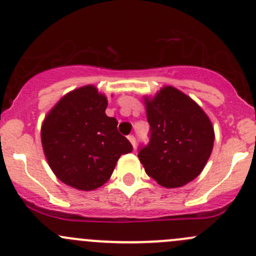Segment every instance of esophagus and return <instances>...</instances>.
<instances>
[{
  "label": "esophagus",
  "instance_id": "34e87169",
  "mask_svg": "<svg viewBox=\"0 0 256 256\" xmlns=\"http://www.w3.org/2000/svg\"><path fill=\"white\" fill-rule=\"evenodd\" d=\"M128 138V141L131 142V144H132V147H135L136 146V138H135V136L130 135Z\"/></svg>",
  "mask_w": 256,
  "mask_h": 256
}]
</instances>
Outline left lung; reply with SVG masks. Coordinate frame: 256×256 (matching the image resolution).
I'll return each instance as SVG.
<instances>
[{
  "instance_id": "1",
  "label": "left lung",
  "mask_w": 256,
  "mask_h": 256,
  "mask_svg": "<svg viewBox=\"0 0 256 256\" xmlns=\"http://www.w3.org/2000/svg\"><path fill=\"white\" fill-rule=\"evenodd\" d=\"M150 141L138 150L144 171L160 186L177 188L194 180L213 150L214 130L202 108L174 86L144 98Z\"/></svg>"
}]
</instances>
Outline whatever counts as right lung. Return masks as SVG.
<instances>
[{"label": "right lung", "mask_w": 256, "mask_h": 256, "mask_svg": "<svg viewBox=\"0 0 256 256\" xmlns=\"http://www.w3.org/2000/svg\"><path fill=\"white\" fill-rule=\"evenodd\" d=\"M108 99L92 85L62 98L46 116L40 131L49 167L66 184L82 190L102 187L121 154L132 151L105 114Z\"/></svg>", "instance_id": "1"}]
</instances>
